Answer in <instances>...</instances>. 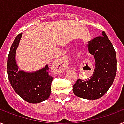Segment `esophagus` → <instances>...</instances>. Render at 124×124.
<instances>
[{"label": "esophagus", "instance_id": "1", "mask_svg": "<svg viewBox=\"0 0 124 124\" xmlns=\"http://www.w3.org/2000/svg\"><path fill=\"white\" fill-rule=\"evenodd\" d=\"M69 65V59L67 56H64L61 59L55 61L54 66L52 68V70L55 73H62L65 70Z\"/></svg>", "mask_w": 124, "mask_h": 124}]
</instances>
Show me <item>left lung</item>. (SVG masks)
Here are the masks:
<instances>
[{
	"instance_id": "obj_1",
	"label": "left lung",
	"mask_w": 124,
	"mask_h": 124,
	"mask_svg": "<svg viewBox=\"0 0 124 124\" xmlns=\"http://www.w3.org/2000/svg\"><path fill=\"white\" fill-rule=\"evenodd\" d=\"M88 50L94 56L93 74L87 80L78 79L72 87L74 94L88 100L101 98L107 93L115 79L117 60L115 50L104 31L102 35L89 41Z\"/></svg>"
}]
</instances>
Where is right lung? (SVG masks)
Instances as JSON below:
<instances>
[{
    "mask_svg": "<svg viewBox=\"0 0 124 124\" xmlns=\"http://www.w3.org/2000/svg\"><path fill=\"white\" fill-rule=\"evenodd\" d=\"M22 33L15 37L8 56V79L14 91L25 101L31 103H40L50 96L53 78L49 74L48 65L40 70L32 73L18 70L15 54Z\"/></svg>",
    "mask_w": 124,
    "mask_h": 124,
    "instance_id": "right-lung-1",
    "label": "right lung"
}]
</instances>
